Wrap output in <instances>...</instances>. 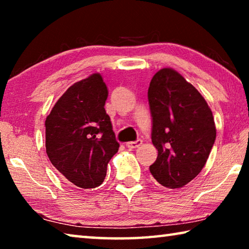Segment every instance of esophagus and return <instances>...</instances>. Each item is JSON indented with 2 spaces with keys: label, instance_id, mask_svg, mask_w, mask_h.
Listing matches in <instances>:
<instances>
[{
  "label": "esophagus",
  "instance_id": "34e87169",
  "mask_svg": "<svg viewBox=\"0 0 249 249\" xmlns=\"http://www.w3.org/2000/svg\"><path fill=\"white\" fill-rule=\"evenodd\" d=\"M142 144V140H137V141H135V142H126V147H127V148H129V149H133V148H137V147L141 146Z\"/></svg>",
  "mask_w": 249,
  "mask_h": 249
}]
</instances>
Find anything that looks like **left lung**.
I'll return each mask as SVG.
<instances>
[{"mask_svg":"<svg viewBox=\"0 0 249 249\" xmlns=\"http://www.w3.org/2000/svg\"><path fill=\"white\" fill-rule=\"evenodd\" d=\"M148 102L151 142L158 156L149 167L163 187L179 189L200 174L216 137L212 111L203 96L171 68L151 79Z\"/></svg>","mask_w":249,"mask_h":249,"instance_id":"obj_1","label":"left lung"}]
</instances>
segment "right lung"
Masks as SVG:
<instances>
[{
  "label": "right lung",
  "mask_w": 249,
  "mask_h": 249,
  "mask_svg": "<svg viewBox=\"0 0 249 249\" xmlns=\"http://www.w3.org/2000/svg\"><path fill=\"white\" fill-rule=\"evenodd\" d=\"M107 87L93 73L72 84L45 122L46 153L64 178L82 189L102 184L107 163L119 150L105 112Z\"/></svg>",
  "instance_id": "right-lung-1"
}]
</instances>
